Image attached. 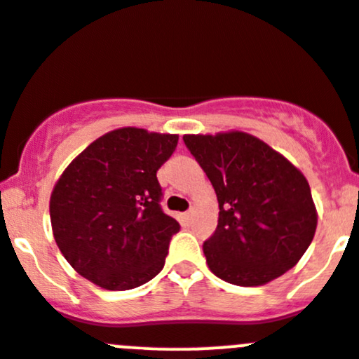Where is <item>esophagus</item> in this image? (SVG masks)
<instances>
[{
    "label": "esophagus",
    "instance_id": "obj_1",
    "mask_svg": "<svg viewBox=\"0 0 359 359\" xmlns=\"http://www.w3.org/2000/svg\"><path fill=\"white\" fill-rule=\"evenodd\" d=\"M191 217H192V210H191V211H186V213L182 215V218H184V220H186V222H189Z\"/></svg>",
    "mask_w": 359,
    "mask_h": 359
}]
</instances>
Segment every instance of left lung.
<instances>
[{
	"mask_svg": "<svg viewBox=\"0 0 359 359\" xmlns=\"http://www.w3.org/2000/svg\"><path fill=\"white\" fill-rule=\"evenodd\" d=\"M218 199V225L203 244L208 269L243 287L263 285L292 269L316 230L306 177L285 156L246 132L186 134Z\"/></svg>",
	"mask_w": 359,
	"mask_h": 359,
	"instance_id": "left-lung-1",
	"label": "left lung"
}]
</instances>
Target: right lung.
Wrapping results in <instances>:
<instances>
[{"mask_svg": "<svg viewBox=\"0 0 359 359\" xmlns=\"http://www.w3.org/2000/svg\"><path fill=\"white\" fill-rule=\"evenodd\" d=\"M177 142V134L122 127L63 170L51 192V227L79 275L103 289L129 290L160 273L180 225L161 210L156 172Z\"/></svg>", "mask_w": 359, "mask_h": 359, "instance_id": "obj_1", "label": "right lung"}]
</instances>
